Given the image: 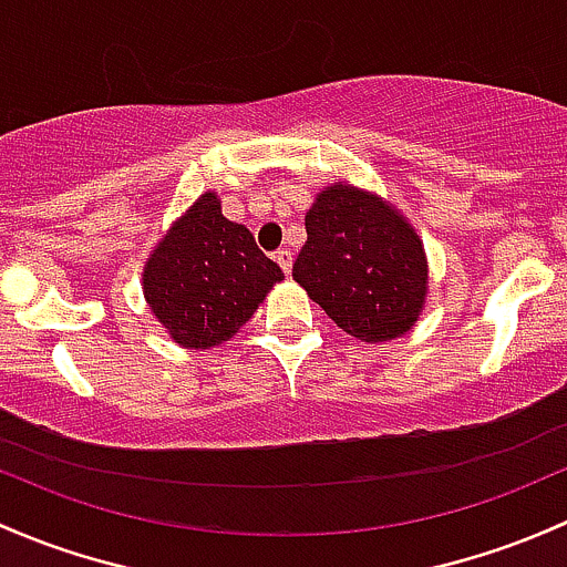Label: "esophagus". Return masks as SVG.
Segmentation results:
<instances>
[{"label":"esophagus","instance_id":"1","mask_svg":"<svg viewBox=\"0 0 567 567\" xmlns=\"http://www.w3.org/2000/svg\"><path fill=\"white\" fill-rule=\"evenodd\" d=\"M274 260L282 266L285 274H290V268H293V252H290V249H277V252H274Z\"/></svg>","mask_w":567,"mask_h":567}]
</instances>
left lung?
<instances>
[{"mask_svg": "<svg viewBox=\"0 0 567 567\" xmlns=\"http://www.w3.org/2000/svg\"><path fill=\"white\" fill-rule=\"evenodd\" d=\"M293 279L326 315L363 342L410 331L426 296L421 238L389 204L350 184L323 189L307 212Z\"/></svg>", "mask_w": 567, "mask_h": 567, "instance_id": "obj_1", "label": "left lung"}]
</instances>
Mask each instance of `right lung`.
<instances>
[{"label":"right lung","instance_id":"obj_1","mask_svg":"<svg viewBox=\"0 0 567 567\" xmlns=\"http://www.w3.org/2000/svg\"><path fill=\"white\" fill-rule=\"evenodd\" d=\"M279 279L282 268L206 193L154 249L143 293L178 344L206 350L228 342Z\"/></svg>","mask_w":567,"mask_h":567}]
</instances>
